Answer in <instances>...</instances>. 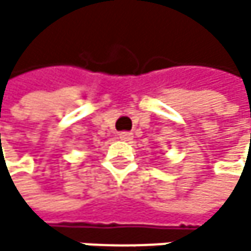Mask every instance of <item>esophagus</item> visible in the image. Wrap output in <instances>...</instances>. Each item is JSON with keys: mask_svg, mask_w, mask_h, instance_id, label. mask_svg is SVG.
<instances>
[{"mask_svg": "<svg viewBox=\"0 0 251 251\" xmlns=\"http://www.w3.org/2000/svg\"><path fill=\"white\" fill-rule=\"evenodd\" d=\"M119 138L123 141H129V140H132V134L128 131H123V132H119Z\"/></svg>", "mask_w": 251, "mask_h": 251, "instance_id": "esophagus-1", "label": "esophagus"}]
</instances>
